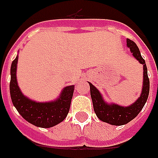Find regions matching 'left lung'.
I'll use <instances>...</instances> for the list:
<instances>
[{
  "label": "left lung",
  "mask_w": 158,
  "mask_h": 158,
  "mask_svg": "<svg viewBox=\"0 0 158 158\" xmlns=\"http://www.w3.org/2000/svg\"><path fill=\"white\" fill-rule=\"evenodd\" d=\"M127 45L131 50L132 55L136 58V60H138L140 64H143V85L141 95L135 100V102L129 106H121L116 104H108L104 100L102 94H100L98 89L95 88L91 83H89L90 87V95L93 102V107L97 117L100 121L113 126H122L136 117V115L140 113L148 100L150 89V82L148 79L146 62L141 57L138 47L136 46V44L133 41L130 40L128 38L127 39Z\"/></svg>",
  "instance_id": "8db88e82"
}]
</instances>
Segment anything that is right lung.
Here are the masks:
<instances>
[{"label": "right lung", "mask_w": 158, "mask_h": 158, "mask_svg": "<svg viewBox=\"0 0 158 158\" xmlns=\"http://www.w3.org/2000/svg\"><path fill=\"white\" fill-rule=\"evenodd\" d=\"M18 55L10 66V94L11 101L19 114L29 123L36 127L49 128L64 121L69 111L74 85L67 86L58 99L50 102H36L25 96L20 89L17 80Z\"/></svg>", "instance_id": "1"}]
</instances>
